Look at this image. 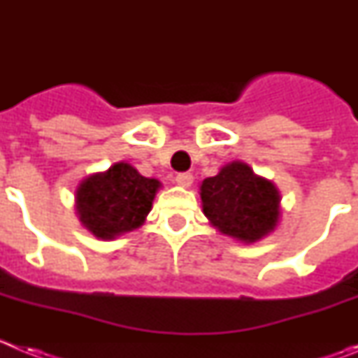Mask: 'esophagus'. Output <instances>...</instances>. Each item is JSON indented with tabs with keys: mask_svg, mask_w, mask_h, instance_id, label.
<instances>
[{
	"mask_svg": "<svg viewBox=\"0 0 358 358\" xmlns=\"http://www.w3.org/2000/svg\"><path fill=\"white\" fill-rule=\"evenodd\" d=\"M176 182L179 186H185V188H188V186H192V182H194V176L189 172H181L177 173L176 176Z\"/></svg>",
	"mask_w": 358,
	"mask_h": 358,
	"instance_id": "esophagus-1",
	"label": "esophagus"
}]
</instances>
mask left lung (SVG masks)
<instances>
[{
  "mask_svg": "<svg viewBox=\"0 0 358 358\" xmlns=\"http://www.w3.org/2000/svg\"><path fill=\"white\" fill-rule=\"evenodd\" d=\"M202 211L220 233L252 243L276 227L280 192L240 161L226 164L201 185Z\"/></svg>",
  "mask_w": 358,
  "mask_h": 358,
  "instance_id": "8db88e82",
  "label": "left lung"
}]
</instances>
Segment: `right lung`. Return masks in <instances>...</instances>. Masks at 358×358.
<instances>
[{
  "instance_id": "right-lung-1",
  "label": "right lung",
  "mask_w": 358,
  "mask_h": 358,
  "mask_svg": "<svg viewBox=\"0 0 358 358\" xmlns=\"http://www.w3.org/2000/svg\"><path fill=\"white\" fill-rule=\"evenodd\" d=\"M159 186L131 164L116 163L80 182L75 197L78 218L98 238H115L145 222Z\"/></svg>"
}]
</instances>
